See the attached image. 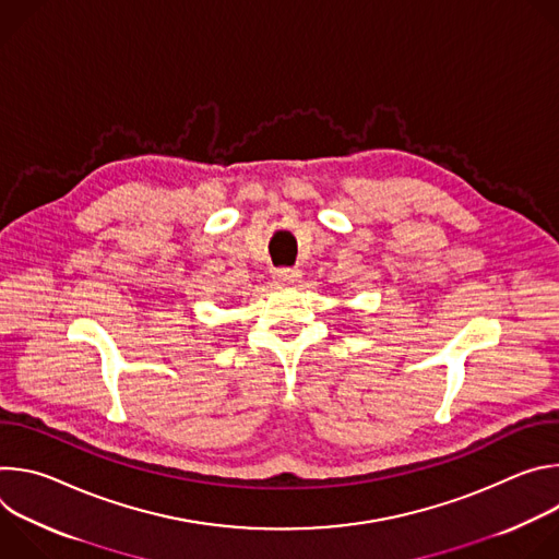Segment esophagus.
<instances>
[{
    "label": "esophagus",
    "mask_w": 559,
    "mask_h": 559,
    "mask_svg": "<svg viewBox=\"0 0 559 559\" xmlns=\"http://www.w3.org/2000/svg\"><path fill=\"white\" fill-rule=\"evenodd\" d=\"M298 278H300V272L292 270V267H281L274 272V281L283 283V285H294V283H298Z\"/></svg>",
    "instance_id": "esophagus-1"
}]
</instances>
